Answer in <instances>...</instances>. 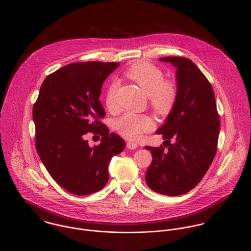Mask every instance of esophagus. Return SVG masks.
<instances>
[{"instance_id":"1","label":"esophagus","mask_w":251,"mask_h":251,"mask_svg":"<svg viewBox=\"0 0 251 251\" xmlns=\"http://www.w3.org/2000/svg\"><path fill=\"white\" fill-rule=\"evenodd\" d=\"M139 146H138V144H136V143H134V142H128L127 143V148L129 149V150H135V149H137Z\"/></svg>"}]
</instances>
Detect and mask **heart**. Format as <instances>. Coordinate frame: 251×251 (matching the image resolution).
Instances as JSON below:
<instances>
[{"instance_id":"obj_1","label":"heart","mask_w":251,"mask_h":251,"mask_svg":"<svg viewBox=\"0 0 251 251\" xmlns=\"http://www.w3.org/2000/svg\"><path fill=\"white\" fill-rule=\"evenodd\" d=\"M126 75L134 80L150 96L151 106L160 115L168 114L176 99V85L171 80L164 79L163 72L151 63L140 61L134 63L126 72ZM118 81L113 80L106 91L105 103L108 108L117 104ZM154 128V122L150 116L135 113H126L116 122L118 133L127 140L134 141L143 133Z\"/></svg>"}]
</instances>
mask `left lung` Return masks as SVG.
<instances>
[{"instance_id":"left-lung-1","label":"left lung","mask_w":251,"mask_h":251,"mask_svg":"<svg viewBox=\"0 0 251 251\" xmlns=\"http://www.w3.org/2000/svg\"><path fill=\"white\" fill-rule=\"evenodd\" d=\"M159 61L176 69L177 95L156 131L168 149L146 147L152 154L146 182L157 193L178 196L193 189L208 170L217 150L220 121L212 87L191 60L174 56Z\"/></svg>"}]
</instances>
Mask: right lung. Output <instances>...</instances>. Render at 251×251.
<instances>
[{
    "mask_svg": "<svg viewBox=\"0 0 251 251\" xmlns=\"http://www.w3.org/2000/svg\"><path fill=\"white\" fill-rule=\"evenodd\" d=\"M119 63L69 64L47 76L34 104L36 149L51 177L68 192L84 196L108 181L112 156L125 149L118 135L100 121L102 83ZM93 131L101 144L90 148L84 137Z\"/></svg>",
    "mask_w": 251,
    "mask_h": 251,
    "instance_id": "1",
    "label": "right lung"
}]
</instances>
